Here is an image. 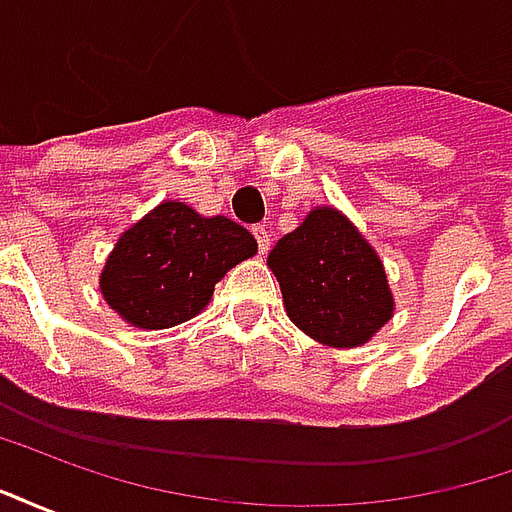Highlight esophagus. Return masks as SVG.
I'll return each mask as SVG.
<instances>
[{"label":"esophagus","mask_w":512,"mask_h":512,"mask_svg":"<svg viewBox=\"0 0 512 512\" xmlns=\"http://www.w3.org/2000/svg\"><path fill=\"white\" fill-rule=\"evenodd\" d=\"M252 235H255V241H257V252H260V255H266L268 246H271V235H268L266 227H263V224H255V227H252Z\"/></svg>","instance_id":"1"}]
</instances>
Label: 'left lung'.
Here are the masks:
<instances>
[{
    "label": "left lung",
    "instance_id": "1",
    "mask_svg": "<svg viewBox=\"0 0 512 512\" xmlns=\"http://www.w3.org/2000/svg\"><path fill=\"white\" fill-rule=\"evenodd\" d=\"M290 321L312 340L354 348L392 318L381 260L334 208L312 211L268 255Z\"/></svg>",
    "mask_w": 512,
    "mask_h": 512
}]
</instances>
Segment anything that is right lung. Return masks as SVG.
<instances>
[{
	"instance_id": "obj_1",
	"label": "right lung",
	"mask_w": 512,
	"mask_h": 512,
	"mask_svg": "<svg viewBox=\"0 0 512 512\" xmlns=\"http://www.w3.org/2000/svg\"><path fill=\"white\" fill-rule=\"evenodd\" d=\"M257 252L233 219H205L183 202H161L120 235L101 274L106 304L139 329H169L211 301L213 285Z\"/></svg>"
}]
</instances>
